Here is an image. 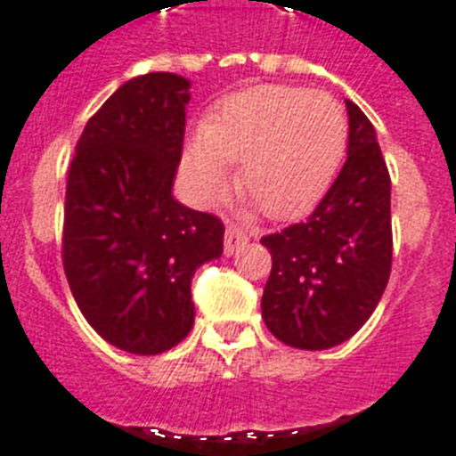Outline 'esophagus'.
<instances>
[{
    "mask_svg": "<svg viewBox=\"0 0 456 456\" xmlns=\"http://www.w3.org/2000/svg\"><path fill=\"white\" fill-rule=\"evenodd\" d=\"M246 243H248L246 232L229 222L227 232H224V255H234V252L240 250Z\"/></svg>",
    "mask_w": 456,
    "mask_h": 456,
    "instance_id": "obj_1",
    "label": "esophagus"
}]
</instances>
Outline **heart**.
Segmentation results:
<instances>
[{"label": "heart", "instance_id": "b5f03b06", "mask_svg": "<svg viewBox=\"0 0 456 456\" xmlns=\"http://www.w3.org/2000/svg\"><path fill=\"white\" fill-rule=\"evenodd\" d=\"M347 116L327 92L259 86L210 110L183 152V175L201 206L236 185L269 217L287 220L324 197L347 151Z\"/></svg>", "mask_w": 456, "mask_h": 456}]
</instances>
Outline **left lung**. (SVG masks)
Wrapping results in <instances>:
<instances>
[{"instance_id": "left-lung-1", "label": "left lung", "mask_w": 456, "mask_h": 456, "mask_svg": "<svg viewBox=\"0 0 456 456\" xmlns=\"http://www.w3.org/2000/svg\"><path fill=\"white\" fill-rule=\"evenodd\" d=\"M347 159L305 222L264 236L271 275L262 317L299 350H327L373 315L392 271V181L376 129L346 99Z\"/></svg>"}]
</instances>
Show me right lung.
<instances>
[{
	"label": "right lung",
	"mask_w": 456,
	"mask_h": 456,
	"mask_svg": "<svg viewBox=\"0 0 456 456\" xmlns=\"http://www.w3.org/2000/svg\"><path fill=\"white\" fill-rule=\"evenodd\" d=\"M190 80L129 78L87 120L69 167L62 262L90 327L132 354H159L192 331V278L222 255L216 216L174 197Z\"/></svg>",
	"instance_id": "obj_1"
}]
</instances>
